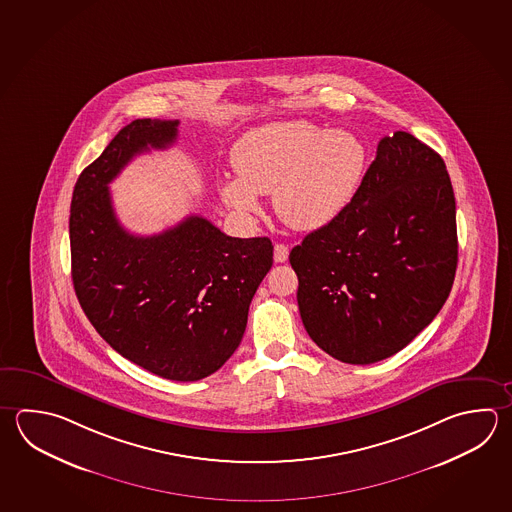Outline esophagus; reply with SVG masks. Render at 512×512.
Instances as JSON below:
<instances>
[{"instance_id": "1", "label": "esophagus", "mask_w": 512, "mask_h": 512, "mask_svg": "<svg viewBox=\"0 0 512 512\" xmlns=\"http://www.w3.org/2000/svg\"><path fill=\"white\" fill-rule=\"evenodd\" d=\"M288 255H290V248L286 244H275V248H273V259H275V262L288 261Z\"/></svg>"}]
</instances>
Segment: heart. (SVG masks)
<instances>
[{
    "label": "heart",
    "instance_id": "heart-1",
    "mask_svg": "<svg viewBox=\"0 0 512 512\" xmlns=\"http://www.w3.org/2000/svg\"><path fill=\"white\" fill-rule=\"evenodd\" d=\"M366 146L344 130L306 121L253 128L232 150L235 179L221 197L244 221L261 213L259 195H271L284 224L299 232L328 226L348 208L366 172Z\"/></svg>",
    "mask_w": 512,
    "mask_h": 512
}]
</instances>
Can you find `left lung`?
I'll return each instance as SVG.
<instances>
[{"label": "left lung", "instance_id": "1", "mask_svg": "<svg viewBox=\"0 0 512 512\" xmlns=\"http://www.w3.org/2000/svg\"><path fill=\"white\" fill-rule=\"evenodd\" d=\"M456 203L444 159L415 135L378 143L357 195L290 253L311 340L346 364L393 357L453 288Z\"/></svg>", "mask_w": 512, "mask_h": 512}]
</instances>
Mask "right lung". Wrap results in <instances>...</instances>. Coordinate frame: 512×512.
<instances>
[{"mask_svg":"<svg viewBox=\"0 0 512 512\" xmlns=\"http://www.w3.org/2000/svg\"><path fill=\"white\" fill-rule=\"evenodd\" d=\"M177 126L135 119L121 128L79 175L68 228L74 290L97 333L157 377L195 382L239 348L273 246L230 237L199 215L150 237L119 224L108 184L135 155L174 145Z\"/></svg>","mask_w":512,"mask_h":512,"instance_id":"right-lung-1","label":"right lung"}]
</instances>
